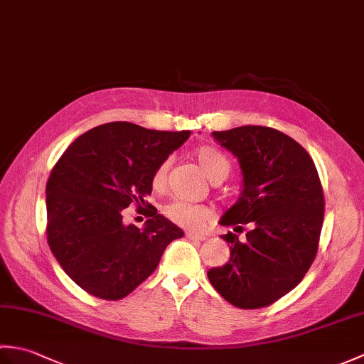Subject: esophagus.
Here are the masks:
<instances>
[{"label":"esophagus","instance_id":"34e87169","mask_svg":"<svg viewBox=\"0 0 364 364\" xmlns=\"http://www.w3.org/2000/svg\"><path fill=\"white\" fill-rule=\"evenodd\" d=\"M186 237L191 239V241H197V242H202L206 239L205 235H197V233H191V231H188L186 233Z\"/></svg>","mask_w":364,"mask_h":364}]
</instances>
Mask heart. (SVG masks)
<instances>
[{
	"label": "heart",
	"instance_id": "b5f03b06",
	"mask_svg": "<svg viewBox=\"0 0 364 364\" xmlns=\"http://www.w3.org/2000/svg\"><path fill=\"white\" fill-rule=\"evenodd\" d=\"M194 156H196V161L198 162L200 168H202V172L210 178V181H214L215 178L227 176L228 162L218 151H214L211 149H198ZM167 172H168V161L161 162L153 173L151 183L154 189L161 191L166 188ZM164 214L170 222L175 223V225L186 230H194V231L202 230L208 223V220L211 219V210L208 206L192 205L186 202H180V200H175V202H170L168 205H166Z\"/></svg>",
	"mask_w": 364,
	"mask_h": 364
}]
</instances>
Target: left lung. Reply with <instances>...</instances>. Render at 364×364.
<instances>
[{
	"label": "left lung",
	"mask_w": 364,
	"mask_h": 364,
	"mask_svg": "<svg viewBox=\"0 0 364 364\" xmlns=\"http://www.w3.org/2000/svg\"><path fill=\"white\" fill-rule=\"evenodd\" d=\"M211 136L235 154L242 173L241 196L219 223L235 231L250 223L245 241L223 235L230 259L208 270L220 296L244 310L262 308L301 282L318 252L323 194L306 150L274 128L245 125Z\"/></svg>",
	"instance_id": "left-lung-1"
}]
</instances>
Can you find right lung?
Instances as JSON below:
<instances>
[{"label":"right lung","instance_id":"obj_1","mask_svg":"<svg viewBox=\"0 0 364 364\" xmlns=\"http://www.w3.org/2000/svg\"><path fill=\"white\" fill-rule=\"evenodd\" d=\"M189 136L111 122L80 136L56 162L46 183V236L80 288L98 299H123L154 272L166 247L183 237L151 205L142 230L123 223V210L145 205L154 170Z\"/></svg>","mask_w":364,"mask_h":364}]
</instances>
